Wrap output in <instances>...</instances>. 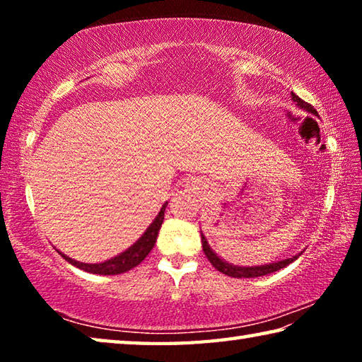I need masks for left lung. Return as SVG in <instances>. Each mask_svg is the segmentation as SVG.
Returning <instances> with one entry per match:
<instances>
[{
	"instance_id": "1",
	"label": "left lung",
	"mask_w": 362,
	"mask_h": 362,
	"mask_svg": "<svg viewBox=\"0 0 362 362\" xmlns=\"http://www.w3.org/2000/svg\"><path fill=\"white\" fill-rule=\"evenodd\" d=\"M292 99L293 102L297 103V105L300 108H305L306 112H311L313 115H317L316 110L313 108V105H310L308 102H305L300 99L298 95L292 94ZM201 240H203V250L204 254L207 257V260H209L212 263V267L218 269L220 273L226 274V276H231V278H259V276H265V274H269V273H274L278 272V269L284 268L289 265V263H292L296 259H298V255L296 257H291V259H286V260H281V262H276V263H269V265H262V267H235V265H230V263L223 262L220 257H217V254L214 252V250L209 247V244H207L206 238L201 235Z\"/></svg>"
}]
</instances>
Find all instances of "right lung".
I'll return each mask as SVG.
<instances>
[{
  "mask_svg": "<svg viewBox=\"0 0 362 362\" xmlns=\"http://www.w3.org/2000/svg\"><path fill=\"white\" fill-rule=\"evenodd\" d=\"M168 203L161 207V211L156 216V218L153 220V223L146 228V231L144 233L142 236L139 238L137 243H134L132 246L124 250V252L113 257L107 262L102 263H81L70 259V257L64 255L62 252H59L60 255L64 257L66 262H70L71 265H75L78 268L84 269L88 273H94V274H121L129 272V269L136 268L140 262L145 260V257L150 254V250L153 249L156 243L158 238V231L161 228V223L164 220V211H166Z\"/></svg>",
  "mask_w": 362,
  "mask_h": 362,
  "instance_id": "right-lung-1",
  "label": "right lung"
}]
</instances>
